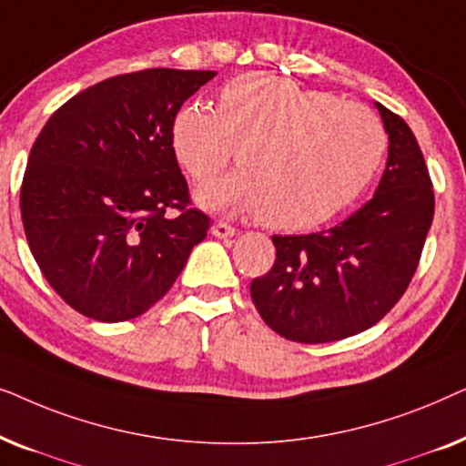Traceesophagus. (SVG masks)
I'll return each instance as SVG.
<instances>
[{
	"label": "esophagus",
	"instance_id": "34e87169",
	"mask_svg": "<svg viewBox=\"0 0 466 466\" xmlns=\"http://www.w3.org/2000/svg\"><path fill=\"white\" fill-rule=\"evenodd\" d=\"M238 233V228L227 225V222H216L212 227V235L214 238H220V239H227V238H233V235Z\"/></svg>",
	"mask_w": 466,
	"mask_h": 466
}]
</instances>
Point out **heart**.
I'll return each instance as SVG.
<instances>
[{
  "mask_svg": "<svg viewBox=\"0 0 466 466\" xmlns=\"http://www.w3.org/2000/svg\"><path fill=\"white\" fill-rule=\"evenodd\" d=\"M171 152L195 184L238 158L239 169L199 190L201 206L260 214L267 227L303 231L350 206L378 174L388 137L369 107L269 74L220 88L216 110L184 104Z\"/></svg>",
  "mask_w": 466,
  "mask_h": 466,
  "instance_id": "heart-1",
  "label": "heart"
}]
</instances>
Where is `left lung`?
Returning a JSON list of instances; mask_svg holds the SVG:
<instances>
[{
  "label": "left lung",
  "instance_id": "1",
  "mask_svg": "<svg viewBox=\"0 0 466 466\" xmlns=\"http://www.w3.org/2000/svg\"><path fill=\"white\" fill-rule=\"evenodd\" d=\"M388 163L373 199L341 225L273 235L276 263L254 278V308L290 341L327 343L362 333L390 311L418 269L435 193L410 125L381 104Z\"/></svg>",
  "mask_w": 466,
  "mask_h": 466
}]
</instances>
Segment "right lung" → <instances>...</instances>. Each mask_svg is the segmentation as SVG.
Here are the masks:
<instances>
[{
	"mask_svg": "<svg viewBox=\"0 0 466 466\" xmlns=\"http://www.w3.org/2000/svg\"><path fill=\"white\" fill-rule=\"evenodd\" d=\"M214 76L169 67L112 76L66 101L31 146L25 235L46 282L82 316H142L206 239L209 218L190 208L169 129Z\"/></svg>",
	"mask_w": 466,
	"mask_h": 466,
	"instance_id": "obj_1",
	"label": "right lung"
}]
</instances>
